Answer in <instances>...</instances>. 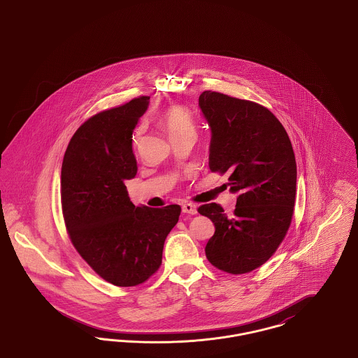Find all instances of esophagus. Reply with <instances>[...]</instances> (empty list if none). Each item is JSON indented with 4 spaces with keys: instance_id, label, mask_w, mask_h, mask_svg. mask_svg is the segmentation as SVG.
I'll return each instance as SVG.
<instances>
[{
    "instance_id": "obj_1",
    "label": "esophagus",
    "mask_w": 358,
    "mask_h": 358,
    "mask_svg": "<svg viewBox=\"0 0 358 358\" xmlns=\"http://www.w3.org/2000/svg\"><path fill=\"white\" fill-rule=\"evenodd\" d=\"M182 212L189 213V215H196L197 213V208L196 205L190 204V203H184L182 204Z\"/></svg>"
}]
</instances>
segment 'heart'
I'll use <instances>...</instances> for the list:
<instances>
[{"label": "heart", "instance_id": "obj_1", "mask_svg": "<svg viewBox=\"0 0 358 358\" xmlns=\"http://www.w3.org/2000/svg\"><path fill=\"white\" fill-rule=\"evenodd\" d=\"M157 120L159 126L166 131V134L173 139H177L180 136H187V134H196V120L190 110L185 106L181 104H173L162 110ZM141 129H136L134 134L131 136L133 148L138 149L141 142Z\"/></svg>", "mask_w": 358, "mask_h": 358}]
</instances>
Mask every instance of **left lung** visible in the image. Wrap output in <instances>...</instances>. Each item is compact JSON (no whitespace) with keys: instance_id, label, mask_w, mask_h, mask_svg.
Here are the masks:
<instances>
[{"instance_id":"obj_1","label":"left lung","mask_w":358,"mask_h":358,"mask_svg":"<svg viewBox=\"0 0 358 358\" xmlns=\"http://www.w3.org/2000/svg\"><path fill=\"white\" fill-rule=\"evenodd\" d=\"M199 106L212 130L209 169L228 173L227 185L238 193L229 217L216 203L199 206V213L215 225L205 255L224 273H251L275 254L292 220V145L283 124L259 103L204 91Z\"/></svg>"}]
</instances>
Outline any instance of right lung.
Instances as JSON below:
<instances>
[{"label":"right lung","instance_id":"add662e5","mask_svg":"<svg viewBox=\"0 0 358 358\" xmlns=\"http://www.w3.org/2000/svg\"><path fill=\"white\" fill-rule=\"evenodd\" d=\"M138 96L101 111L75 131L62 165V210L69 240L106 282L133 287L145 283L162 263L165 238L181 206H136L126 180L136 174L131 136L148 108Z\"/></svg>","mask_w":358,"mask_h":358}]
</instances>
